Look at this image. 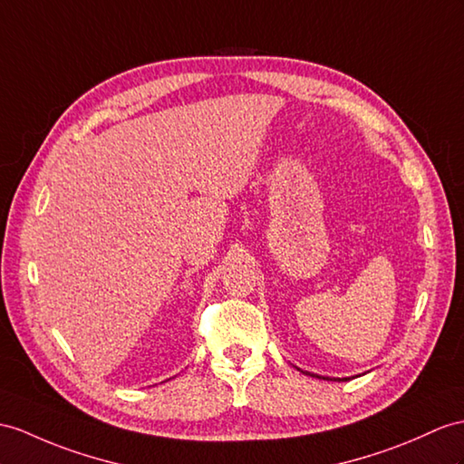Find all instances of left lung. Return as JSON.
<instances>
[{
	"label": "left lung",
	"instance_id": "obj_1",
	"mask_svg": "<svg viewBox=\"0 0 464 464\" xmlns=\"http://www.w3.org/2000/svg\"><path fill=\"white\" fill-rule=\"evenodd\" d=\"M309 376H313V374H309ZM319 378H321V376H319ZM323 380H324V378H323Z\"/></svg>",
	"mask_w": 464,
	"mask_h": 464
}]
</instances>
